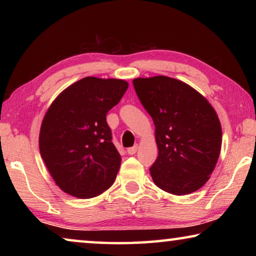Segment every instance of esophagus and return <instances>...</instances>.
Masks as SVG:
<instances>
[{"label":"esophagus","mask_w":256,"mask_h":256,"mask_svg":"<svg viewBox=\"0 0 256 256\" xmlns=\"http://www.w3.org/2000/svg\"><path fill=\"white\" fill-rule=\"evenodd\" d=\"M138 151V144H136V146H131V148H128V154H134Z\"/></svg>","instance_id":"esophagus-1"}]
</instances>
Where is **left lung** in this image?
<instances>
[{
  "mask_svg": "<svg viewBox=\"0 0 256 256\" xmlns=\"http://www.w3.org/2000/svg\"><path fill=\"white\" fill-rule=\"evenodd\" d=\"M152 118L158 157L150 174L175 196L196 192L209 180L222 149V126L209 102L192 86L164 76L133 80Z\"/></svg>",
  "mask_w": 256,
  "mask_h": 256,
  "instance_id": "left-lung-1",
  "label": "left lung"
}]
</instances>
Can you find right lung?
Here are the masks:
<instances>
[{
	"label": "right lung",
	"instance_id": "obj_1",
	"mask_svg": "<svg viewBox=\"0 0 256 256\" xmlns=\"http://www.w3.org/2000/svg\"><path fill=\"white\" fill-rule=\"evenodd\" d=\"M128 86L124 80L86 76L64 90L47 110L40 154L55 183L70 196L94 198L114 183L120 154L106 115Z\"/></svg>",
	"mask_w": 256,
	"mask_h": 256
}]
</instances>
